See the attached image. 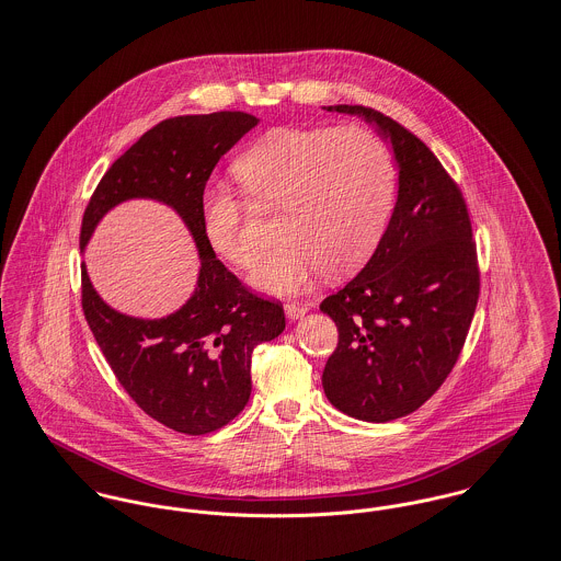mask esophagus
<instances>
[{
  "label": "esophagus",
  "mask_w": 561,
  "mask_h": 561,
  "mask_svg": "<svg viewBox=\"0 0 561 561\" xmlns=\"http://www.w3.org/2000/svg\"><path fill=\"white\" fill-rule=\"evenodd\" d=\"M284 312H286V317H288L290 321H297V319L306 317L308 306H304V304H286V306H284Z\"/></svg>",
  "instance_id": "obj_1"
}]
</instances>
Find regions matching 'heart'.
<instances>
[{"label":"heart","mask_w":561,"mask_h":561,"mask_svg":"<svg viewBox=\"0 0 561 561\" xmlns=\"http://www.w3.org/2000/svg\"><path fill=\"white\" fill-rule=\"evenodd\" d=\"M242 191L279 206L282 240L251 275L271 295H293L325 271L355 273L375 251L394 199V162L386 142L366 127H275L233 162ZM206 240L229 264L249 268L257 247L242 202L210 188L202 199Z\"/></svg>","instance_id":"b5f03b06"}]
</instances>
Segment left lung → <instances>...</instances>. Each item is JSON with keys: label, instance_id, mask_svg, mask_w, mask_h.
<instances>
[{"label": "left lung", "instance_id": "left-lung-1", "mask_svg": "<svg viewBox=\"0 0 561 561\" xmlns=\"http://www.w3.org/2000/svg\"><path fill=\"white\" fill-rule=\"evenodd\" d=\"M325 111L375 125L399 167L397 204L373 257L321 304L337 328L323 370L330 403L388 423L419 410L459 357L479 299L472 227L457 184L410 129L364 106Z\"/></svg>", "mask_w": 561, "mask_h": 561}]
</instances>
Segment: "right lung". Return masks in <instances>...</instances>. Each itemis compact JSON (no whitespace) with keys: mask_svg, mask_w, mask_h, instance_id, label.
<instances>
[{"mask_svg":"<svg viewBox=\"0 0 561 561\" xmlns=\"http://www.w3.org/2000/svg\"><path fill=\"white\" fill-rule=\"evenodd\" d=\"M257 123L253 114L231 111L158 123L106 171L82 219L84 251L114 206L151 199L175 210L195 240V290L162 319L116 312L82 264V310L118 383L145 414L188 436L217 432L242 412L251 394L253 348L286 328L282 304L249 293L217 257L202 225L213 169Z\"/></svg>","mask_w":561,"mask_h":561,"instance_id":"add662e5","label":"right lung"}]
</instances>
